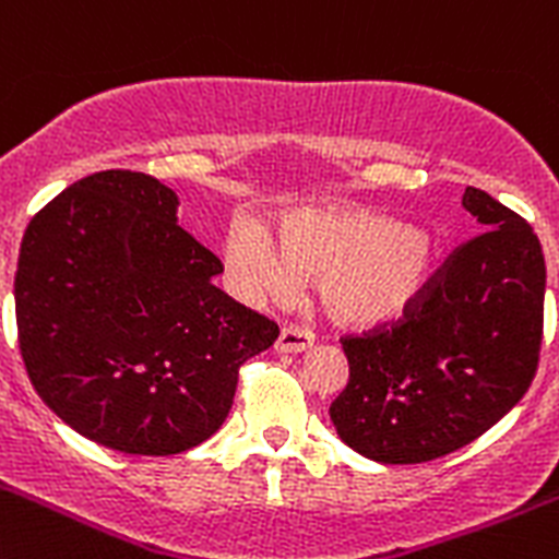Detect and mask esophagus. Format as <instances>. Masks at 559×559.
<instances>
[{"mask_svg":"<svg viewBox=\"0 0 559 559\" xmlns=\"http://www.w3.org/2000/svg\"><path fill=\"white\" fill-rule=\"evenodd\" d=\"M314 344V333L306 331L300 325H286L281 328L278 342H275V350L278 353H304Z\"/></svg>","mask_w":559,"mask_h":559,"instance_id":"obj_1","label":"esophagus"}]
</instances>
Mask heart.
Wrapping results in <instances>:
<instances>
[{
	"instance_id": "obj_1",
	"label": "heart",
	"mask_w": 559,
	"mask_h": 559,
	"mask_svg": "<svg viewBox=\"0 0 559 559\" xmlns=\"http://www.w3.org/2000/svg\"><path fill=\"white\" fill-rule=\"evenodd\" d=\"M228 273L248 297L286 300L317 275L320 304L342 325L374 328L408 314L425 295L438 245L419 226L369 209H304L281 226L239 217L223 239Z\"/></svg>"
}]
</instances>
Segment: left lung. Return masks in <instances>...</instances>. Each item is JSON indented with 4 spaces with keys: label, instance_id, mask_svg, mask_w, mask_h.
I'll list each match as a JSON object with an SVG mask.
<instances>
[{
    "label": "left lung",
    "instance_id": "1",
    "mask_svg": "<svg viewBox=\"0 0 559 559\" xmlns=\"http://www.w3.org/2000/svg\"><path fill=\"white\" fill-rule=\"evenodd\" d=\"M463 209L483 234L436 270L419 304L394 325L342 338L350 380L331 421L369 461L405 466L472 444L524 397L538 369V237L477 187H466Z\"/></svg>",
    "mask_w": 559,
    "mask_h": 559
}]
</instances>
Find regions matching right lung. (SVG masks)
Here are the masks:
<instances>
[{"label": "right lung", "instance_id": "add662e5", "mask_svg": "<svg viewBox=\"0 0 559 559\" xmlns=\"http://www.w3.org/2000/svg\"><path fill=\"white\" fill-rule=\"evenodd\" d=\"M154 176L102 170L29 221L15 267L19 347L38 397L127 455H179L215 436L239 367L278 325L212 284L223 264L179 226Z\"/></svg>", "mask_w": 559, "mask_h": 559}]
</instances>
